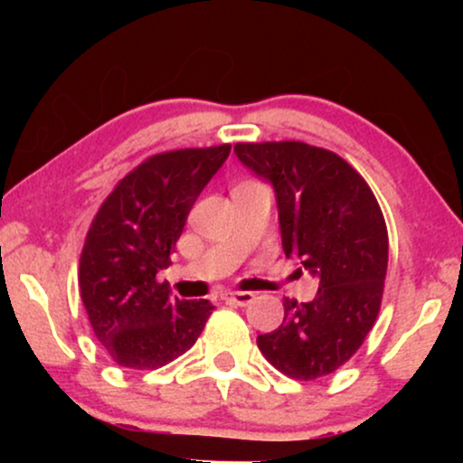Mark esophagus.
<instances>
[{"instance_id": "esophagus-1", "label": "esophagus", "mask_w": 463, "mask_h": 463, "mask_svg": "<svg viewBox=\"0 0 463 463\" xmlns=\"http://www.w3.org/2000/svg\"><path fill=\"white\" fill-rule=\"evenodd\" d=\"M225 299L236 303V306H249V303L255 299V295L249 293V290H227Z\"/></svg>"}]
</instances>
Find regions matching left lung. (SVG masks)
<instances>
[{"label": "left lung", "mask_w": 463, "mask_h": 463, "mask_svg": "<svg viewBox=\"0 0 463 463\" xmlns=\"http://www.w3.org/2000/svg\"><path fill=\"white\" fill-rule=\"evenodd\" d=\"M233 154L276 195L282 249L314 278L312 301L284 299V320L257 345L284 375L309 382L347 363L375 325L388 230L363 176L333 151L299 141L238 143Z\"/></svg>", "instance_id": "8db88e82"}]
</instances>
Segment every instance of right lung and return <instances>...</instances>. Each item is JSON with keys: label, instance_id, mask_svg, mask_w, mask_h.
I'll return each mask as SVG.
<instances>
[{"label": "right lung", "instance_id": "right-lung-1", "mask_svg": "<svg viewBox=\"0 0 463 463\" xmlns=\"http://www.w3.org/2000/svg\"><path fill=\"white\" fill-rule=\"evenodd\" d=\"M230 145L149 157L107 195L80 259V293L92 331L126 369L168 364L200 337L213 306L170 297V265L187 214L230 156Z\"/></svg>", "mask_w": 463, "mask_h": 463}]
</instances>
